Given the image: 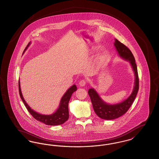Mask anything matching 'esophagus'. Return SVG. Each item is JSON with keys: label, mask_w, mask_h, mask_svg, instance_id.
Instances as JSON below:
<instances>
[{"label": "esophagus", "mask_w": 159, "mask_h": 159, "mask_svg": "<svg viewBox=\"0 0 159 159\" xmlns=\"http://www.w3.org/2000/svg\"><path fill=\"white\" fill-rule=\"evenodd\" d=\"M86 81L85 80H82L80 81V82H79V85H80V86H84L86 85Z\"/></svg>", "instance_id": "obj_1"}]
</instances>
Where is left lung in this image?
Wrapping results in <instances>:
<instances>
[{
	"label": "left lung",
	"instance_id": "1",
	"mask_svg": "<svg viewBox=\"0 0 159 159\" xmlns=\"http://www.w3.org/2000/svg\"><path fill=\"white\" fill-rule=\"evenodd\" d=\"M114 46L119 56L122 58L129 61L135 73V86L131 95L126 100L120 103L110 105L106 103L99 97L97 92L91 88L88 91L94 111L100 118L105 120H113L117 119L126 113L132 106L136 97L139 89V78L135 58L126 46L116 39Z\"/></svg>",
	"mask_w": 159,
	"mask_h": 159
}]
</instances>
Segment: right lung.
<instances>
[{
    "label": "right lung",
    "mask_w": 159,
    "mask_h": 159,
    "mask_svg": "<svg viewBox=\"0 0 159 159\" xmlns=\"http://www.w3.org/2000/svg\"><path fill=\"white\" fill-rule=\"evenodd\" d=\"M30 42L26 46L24 51L27 49L28 46H29ZM18 88H19V93L21 99H22L24 105L27 108L29 112L30 113L31 115L38 121L42 122L45 123L46 125H51V126H56L62 125L65 123L68 119L69 117V113H68V102L70 99L71 98L73 93L77 90V87L76 85L74 84L71 87H70L67 92L64 93L63 97L61 99L60 103L58 108L54 113L50 114V115H43L38 113L35 111L33 110L28 104L26 103L25 101L23 98V95L21 91L20 88V80L18 82Z\"/></svg>",
    "instance_id": "add662e5"
}]
</instances>
